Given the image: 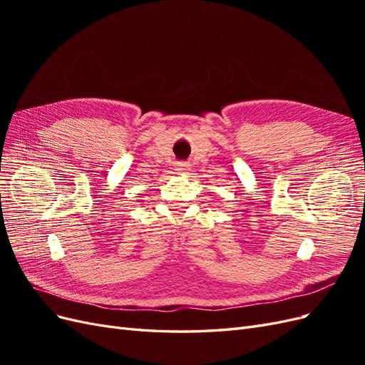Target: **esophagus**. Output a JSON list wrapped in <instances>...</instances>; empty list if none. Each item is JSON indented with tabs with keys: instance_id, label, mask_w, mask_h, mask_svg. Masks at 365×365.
Instances as JSON below:
<instances>
[{
	"instance_id": "1",
	"label": "esophagus",
	"mask_w": 365,
	"mask_h": 365,
	"mask_svg": "<svg viewBox=\"0 0 365 365\" xmlns=\"http://www.w3.org/2000/svg\"><path fill=\"white\" fill-rule=\"evenodd\" d=\"M176 173H189V170H190V164L189 163H178L176 164Z\"/></svg>"
}]
</instances>
